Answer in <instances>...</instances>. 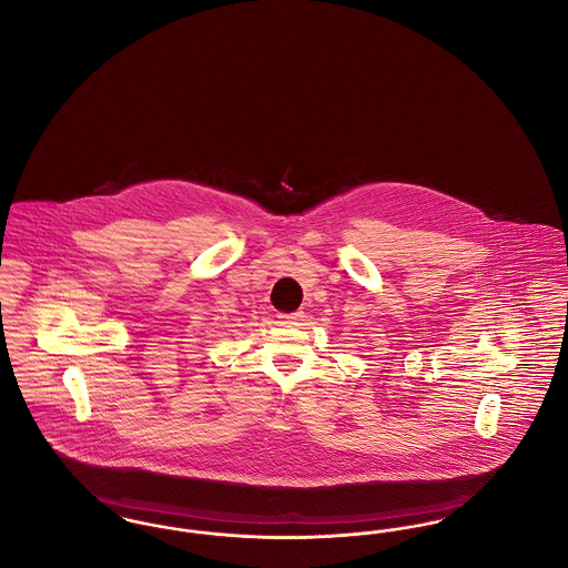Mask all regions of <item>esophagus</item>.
Segmentation results:
<instances>
[{
  "label": "esophagus",
  "mask_w": 568,
  "mask_h": 568,
  "mask_svg": "<svg viewBox=\"0 0 568 568\" xmlns=\"http://www.w3.org/2000/svg\"><path fill=\"white\" fill-rule=\"evenodd\" d=\"M304 315L297 311V313H292V315H278V320L283 322V324L297 325V322L302 320Z\"/></svg>",
  "instance_id": "1"
}]
</instances>
